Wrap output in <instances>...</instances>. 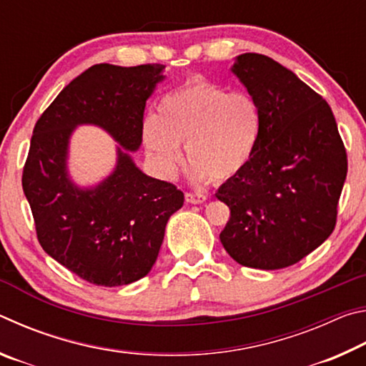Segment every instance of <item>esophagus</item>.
Wrapping results in <instances>:
<instances>
[{
    "mask_svg": "<svg viewBox=\"0 0 366 366\" xmlns=\"http://www.w3.org/2000/svg\"><path fill=\"white\" fill-rule=\"evenodd\" d=\"M207 195L202 194V192H187L185 194V200H187L189 203H203L207 202Z\"/></svg>",
    "mask_w": 366,
    "mask_h": 366,
    "instance_id": "esophagus-1",
    "label": "esophagus"
}]
</instances>
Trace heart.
Wrapping results in <instances>:
<instances>
[{
    "instance_id": "b5f03b06",
    "label": "heart",
    "mask_w": 366,
    "mask_h": 366,
    "mask_svg": "<svg viewBox=\"0 0 366 366\" xmlns=\"http://www.w3.org/2000/svg\"><path fill=\"white\" fill-rule=\"evenodd\" d=\"M262 127L252 95L192 79L163 97L157 119L145 121L144 144L166 174L174 172L182 161L179 147H185L197 181L224 182L250 164Z\"/></svg>"
}]
</instances>
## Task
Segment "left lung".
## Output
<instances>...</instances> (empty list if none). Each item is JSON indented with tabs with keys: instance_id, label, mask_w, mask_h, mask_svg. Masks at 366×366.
Segmentation results:
<instances>
[{
	"instance_id": "8db88e82",
	"label": "left lung",
	"mask_w": 366,
	"mask_h": 366,
	"mask_svg": "<svg viewBox=\"0 0 366 366\" xmlns=\"http://www.w3.org/2000/svg\"><path fill=\"white\" fill-rule=\"evenodd\" d=\"M232 72L258 102L263 127L250 164L216 192L231 209L219 239L242 266L281 269L336 227L345 147L330 104L292 71L245 53Z\"/></svg>"
}]
</instances>
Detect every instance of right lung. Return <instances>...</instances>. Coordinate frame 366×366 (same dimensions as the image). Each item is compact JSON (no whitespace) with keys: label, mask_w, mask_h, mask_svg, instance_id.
I'll list each match as a JSON object with an SVG mask.
<instances>
[{"label":"right lung","mask_w":366,"mask_h":366,"mask_svg":"<svg viewBox=\"0 0 366 366\" xmlns=\"http://www.w3.org/2000/svg\"><path fill=\"white\" fill-rule=\"evenodd\" d=\"M163 67L92 66L61 90L34 127L22 189L36 239L49 257L95 286H124L150 272L184 194L144 174L121 150L107 181L92 190L74 187L66 171L67 142L77 124H97L126 150H137L145 102Z\"/></svg>","instance_id":"add662e5"}]
</instances>
